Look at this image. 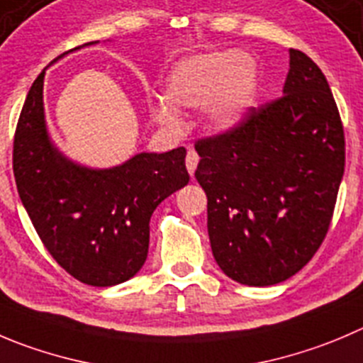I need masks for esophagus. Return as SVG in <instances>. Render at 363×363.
<instances>
[{"mask_svg":"<svg viewBox=\"0 0 363 363\" xmlns=\"http://www.w3.org/2000/svg\"><path fill=\"white\" fill-rule=\"evenodd\" d=\"M198 162H199L198 153H196L194 150H189L187 158H185V165H187V171H189V174H191V176H194L196 167H198Z\"/></svg>","mask_w":363,"mask_h":363,"instance_id":"obj_1","label":"esophagus"}]
</instances>
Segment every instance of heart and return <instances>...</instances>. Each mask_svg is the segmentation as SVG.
Returning <instances> with one entry per match:
<instances>
[{"label":"heart","instance_id":"1","mask_svg":"<svg viewBox=\"0 0 363 363\" xmlns=\"http://www.w3.org/2000/svg\"><path fill=\"white\" fill-rule=\"evenodd\" d=\"M260 85L251 55L205 51L178 62L164 82V98L151 105V116L167 128L179 126L178 110L203 106L208 126L228 132L239 126L253 106Z\"/></svg>","mask_w":363,"mask_h":363}]
</instances>
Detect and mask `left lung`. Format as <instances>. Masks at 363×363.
I'll list each match as a JSON object with an SVG mask.
<instances>
[{"instance_id": "8db88e82", "label": "left lung", "mask_w": 363, "mask_h": 363, "mask_svg": "<svg viewBox=\"0 0 363 363\" xmlns=\"http://www.w3.org/2000/svg\"><path fill=\"white\" fill-rule=\"evenodd\" d=\"M289 55L281 98L196 144L213 258L250 287L281 283L308 264L344 174V130L326 76L301 51Z\"/></svg>"}]
</instances>
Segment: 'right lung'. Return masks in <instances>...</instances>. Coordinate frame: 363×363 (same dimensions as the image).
Masks as SVG:
<instances>
[{"instance_id": "1", "label": "right lung", "mask_w": 363, "mask_h": 363, "mask_svg": "<svg viewBox=\"0 0 363 363\" xmlns=\"http://www.w3.org/2000/svg\"><path fill=\"white\" fill-rule=\"evenodd\" d=\"M92 44L98 40L76 50ZM46 69L30 87L13 139V176L21 203L60 267L92 287L119 285L146 262L155 208L189 184L187 151H144L106 169L71 160L48 130Z\"/></svg>"}]
</instances>
